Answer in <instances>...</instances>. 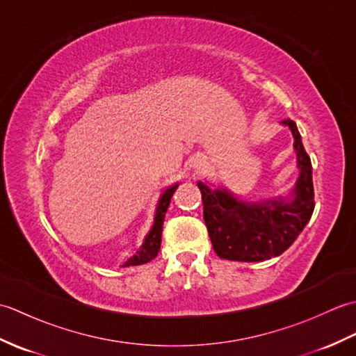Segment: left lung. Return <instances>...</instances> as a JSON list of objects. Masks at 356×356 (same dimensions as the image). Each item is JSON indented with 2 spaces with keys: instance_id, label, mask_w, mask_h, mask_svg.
<instances>
[{
  "instance_id": "obj_1",
  "label": "left lung",
  "mask_w": 356,
  "mask_h": 356,
  "mask_svg": "<svg viewBox=\"0 0 356 356\" xmlns=\"http://www.w3.org/2000/svg\"><path fill=\"white\" fill-rule=\"evenodd\" d=\"M289 127L297 151L300 174L287 197L264 202H243L225 188H211L197 182L203 202L211 243L216 254L232 261H263L282 255L311 220L314 202L312 163L301 142L297 124L291 119L282 122Z\"/></svg>"
}]
</instances>
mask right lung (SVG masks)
<instances>
[{
    "instance_id": "1",
    "label": "right lung",
    "mask_w": 356,
    "mask_h": 356,
    "mask_svg": "<svg viewBox=\"0 0 356 356\" xmlns=\"http://www.w3.org/2000/svg\"><path fill=\"white\" fill-rule=\"evenodd\" d=\"M179 184H174L172 186L166 188V190L161 194V199L157 202L156 207V213H154V223L151 226L149 232L147 234L145 240H143L142 246L138 249L131 259H128L122 266L128 268V266H138V264H143L148 263L157 257L159 249H161V241H162V226H163V220H165V213L166 209L170 207V202L174 191L177 190Z\"/></svg>"
}]
</instances>
